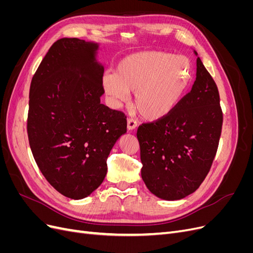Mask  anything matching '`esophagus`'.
Segmentation results:
<instances>
[{
	"label": "esophagus",
	"mask_w": 253,
	"mask_h": 253,
	"mask_svg": "<svg viewBox=\"0 0 253 253\" xmlns=\"http://www.w3.org/2000/svg\"><path fill=\"white\" fill-rule=\"evenodd\" d=\"M137 127V121L135 119L129 118L127 119V129L128 131H132V129H135Z\"/></svg>",
	"instance_id": "34e87169"
}]
</instances>
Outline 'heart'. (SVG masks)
I'll return each instance as SVG.
<instances>
[{
	"label": "heart",
	"mask_w": 253,
	"mask_h": 253,
	"mask_svg": "<svg viewBox=\"0 0 253 253\" xmlns=\"http://www.w3.org/2000/svg\"><path fill=\"white\" fill-rule=\"evenodd\" d=\"M192 78L189 59L166 51H140L121 59L116 73L102 83L114 108L126 103L135 93V105L148 120L170 114L185 95Z\"/></svg>",
	"instance_id": "heart-1"
}]
</instances>
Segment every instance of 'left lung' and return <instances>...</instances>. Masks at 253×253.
Masks as SVG:
<instances>
[{
  "label": "left lung",
  "instance_id": "obj_1",
  "mask_svg": "<svg viewBox=\"0 0 253 253\" xmlns=\"http://www.w3.org/2000/svg\"><path fill=\"white\" fill-rule=\"evenodd\" d=\"M221 126L217 86L197 57L190 93L167 116L137 129L141 177L147 188L166 201L195 192L215 157Z\"/></svg>",
  "mask_w": 253,
  "mask_h": 253
}]
</instances>
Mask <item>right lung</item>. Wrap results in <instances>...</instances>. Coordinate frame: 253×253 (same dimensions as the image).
<instances>
[{
	"label": "right lung",
	"mask_w": 253,
	"mask_h": 253,
	"mask_svg": "<svg viewBox=\"0 0 253 253\" xmlns=\"http://www.w3.org/2000/svg\"><path fill=\"white\" fill-rule=\"evenodd\" d=\"M98 49V43L60 39L30 83V149L46 180L73 200L101 185L110 152L126 133L125 114L100 103L104 67L97 61Z\"/></svg>",
	"instance_id": "add662e5"
}]
</instances>
